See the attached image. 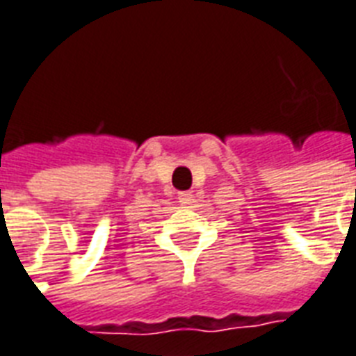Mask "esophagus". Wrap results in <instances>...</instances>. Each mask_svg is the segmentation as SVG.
Masks as SVG:
<instances>
[{"label": "esophagus", "instance_id": "obj_1", "mask_svg": "<svg viewBox=\"0 0 356 356\" xmlns=\"http://www.w3.org/2000/svg\"><path fill=\"white\" fill-rule=\"evenodd\" d=\"M192 192H179V203L181 204H190L192 203Z\"/></svg>", "mask_w": 356, "mask_h": 356}]
</instances>
